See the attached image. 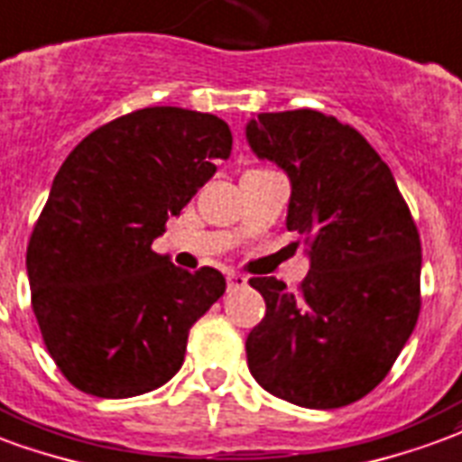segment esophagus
I'll list each match as a JSON object with an SVG mask.
<instances>
[{
	"mask_svg": "<svg viewBox=\"0 0 462 462\" xmlns=\"http://www.w3.org/2000/svg\"><path fill=\"white\" fill-rule=\"evenodd\" d=\"M226 282L228 290H238V287H245V284H248V277L238 275V273H228Z\"/></svg>",
	"mask_w": 462,
	"mask_h": 462,
	"instance_id": "1",
	"label": "esophagus"
}]
</instances>
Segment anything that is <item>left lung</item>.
Here are the masks:
<instances>
[{
    "label": "left lung",
    "mask_w": 462,
    "mask_h": 462,
    "mask_svg": "<svg viewBox=\"0 0 462 462\" xmlns=\"http://www.w3.org/2000/svg\"><path fill=\"white\" fill-rule=\"evenodd\" d=\"M245 141L290 178L287 228L304 238L300 292L253 277L265 317L245 341L263 390L338 409L375 390L419 319L421 241L392 170L360 136L314 109L258 114Z\"/></svg>",
    "instance_id": "1"
}]
</instances>
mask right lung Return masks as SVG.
<instances>
[{
    "label": "right lung",
    "instance_id": "right-lung-1",
    "mask_svg": "<svg viewBox=\"0 0 462 462\" xmlns=\"http://www.w3.org/2000/svg\"><path fill=\"white\" fill-rule=\"evenodd\" d=\"M214 114L148 106L82 138L53 180L26 251L46 348L78 390L124 400L182 367L197 319L226 292L151 248L231 152Z\"/></svg>",
    "mask_w": 462,
    "mask_h": 462
}]
</instances>
